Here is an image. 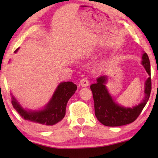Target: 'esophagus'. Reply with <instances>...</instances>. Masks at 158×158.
<instances>
[{"instance_id": "34e87169", "label": "esophagus", "mask_w": 158, "mask_h": 158, "mask_svg": "<svg viewBox=\"0 0 158 158\" xmlns=\"http://www.w3.org/2000/svg\"><path fill=\"white\" fill-rule=\"evenodd\" d=\"M81 85L83 86V87H87V86L89 85V81H88L87 77H84L81 79Z\"/></svg>"}]
</instances>
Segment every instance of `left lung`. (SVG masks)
<instances>
[{
    "instance_id": "1",
    "label": "left lung",
    "mask_w": 158,
    "mask_h": 158,
    "mask_svg": "<svg viewBox=\"0 0 158 158\" xmlns=\"http://www.w3.org/2000/svg\"><path fill=\"white\" fill-rule=\"evenodd\" d=\"M142 64L150 77L145 83V97L139 105L135 107L124 108L114 102L105 86L107 79L106 76L98 77L96 83L90 85L94 97L95 115L101 124L107 127L123 126L135 122L141 114L148 103L152 90L150 62L147 53L142 55Z\"/></svg>"
}]
</instances>
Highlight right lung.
Listing matches in <instances>:
<instances>
[{
    "instance_id": "add662e5",
    "label": "right lung",
    "mask_w": 158,
    "mask_h": 158,
    "mask_svg": "<svg viewBox=\"0 0 158 158\" xmlns=\"http://www.w3.org/2000/svg\"><path fill=\"white\" fill-rule=\"evenodd\" d=\"M17 48L14 52L18 51ZM77 90L73 82H64L58 85L52 98L42 111H27L12 96L13 106L25 120L41 128H49L60 122L65 115L67 103Z\"/></svg>"
}]
</instances>
